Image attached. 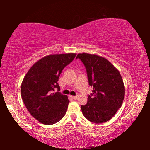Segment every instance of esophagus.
Wrapping results in <instances>:
<instances>
[{
  "label": "esophagus",
  "mask_w": 150,
  "mask_h": 150,
  "mask_svg": "<svg viewBox=\"0 0 150 150\" xmlns=\"http://www.w3.org/2000/svg\"><path fill=\"white\" fill-rule=\"evenodd\" d=\"M71 97L73 99H77L78 96H71Z\"/></svg>",
  "instance_id": "34e87169"
}]
</instances>
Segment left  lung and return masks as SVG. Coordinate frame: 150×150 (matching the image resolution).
Returning a JSON list of instances; mask_svg holds the SVG:
<instances>
[{
	"label": "left lung",
	"mask_w": 150,
	"mask_h": 150,
	"mask_svg": "<svg viewBox=\"0 0 150 150\" xmlns=\"http://www.w3.org/2000/svg\"><path fill=\"white\" fill-rule=\"evenodd\" d=\"M87 70L88 83L93 87L87 105L81 106L85 117L94 123L106 122L122 105L124 85L119 71L106 58L87 53L79 54Z\"/></svg>",
	"instance_id": "1"
}]
</instances>
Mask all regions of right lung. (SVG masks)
<instances>
[{"label": "right lung", "instance_id": "add662e5", "mask_svg": "<svg viewBox=\"0 0 150 150\" xmlns=\"http://www.w3.org/2000/svg\"><path fill=\"white\" fill-rule=\"evenodd\" d=\"M75 53L48 55L33 65L21 85L22 100L29 112L40 123L52 125L65 116L69 100L67 95L54 93L62 70L72 62Z\"/></svg>", "mask_w": 150, "mask_h": 150}]
</instances>
